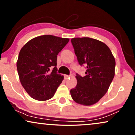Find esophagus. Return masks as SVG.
I'll return each instance as SVG.
<instances>
[{
	"instance_id": "34e87169",
	"label": "esophagus",
	"mask_w": 135,
	"mask_h": 135,
	"mask_svg": "<svg viewBox=\"0 0 135 135\" xmlns=\"http://www.w3.org/2000/svg\"><path fill=\"white\" fill-rule=\"evenodd\" d=\"M70 77V75H64V79H68L69 77Z\"/></svg>"
}]
</instances>
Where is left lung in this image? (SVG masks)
<instances>
[{"label": "left lung", "instance_id": "left-lung-1", "mask_svg": "<svg viewBox=\"0 0 135 135\" xmlns=\"http://www.w3.org/2000/svg\"><path fill=\"white\" fill-rule=\"evenodd\" d=\"M71 43L79 64L86 70L84 77L77 74V85L70 93L75 102L91 106L108 91L115 75V58L106 44L95 38H73Z\"/></svg>", "mask_w": 135, "mask_h": 135}]
</instances>
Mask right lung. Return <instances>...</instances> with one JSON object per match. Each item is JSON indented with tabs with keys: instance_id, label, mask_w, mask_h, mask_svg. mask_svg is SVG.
Returning <instances> with one entry per match:
<instances>
[{
	"instance_id": "right-lung-1",
	"label": "right lung",
	"mask_w": 135,
	"mask_h": 135,
	"mask_svg": "<svg viewBox=\"0 0 135 135\" xmlns=\"http://www.w3.org/2000/svg\"><path fill=\"white\" fill-rule=\"evenodd\" d=\"M69 40L44 35L29 40L21 49L16 62L18 73L22 86L33 99L46 101L54 96L64 79L57 74V55Z\"/></svg>"
}]
</instances>
